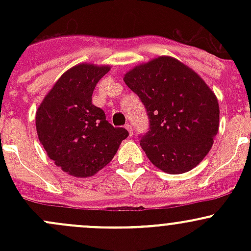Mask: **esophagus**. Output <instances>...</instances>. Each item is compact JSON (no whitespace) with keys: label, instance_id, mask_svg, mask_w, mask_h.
<instances>
[{"label":"esophagus","instance_id":"obj_1","mask_svg":"<svg viewBox=\"0 0 251 251\" xmlns=\"http://www.w3.org/2000/svg\"><path fill=\"white\" fill-rule=\"evenodd\" d=\"M125 128H126V130L128 131V135H130V136H132V133H133L132 126H131L130 124H126V125H125Z\"/></svg>","mask_w":251,"mask_h":251}]
</instances>
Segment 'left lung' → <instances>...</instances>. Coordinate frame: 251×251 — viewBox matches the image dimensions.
I'll return each mask as SVG.
<instances>
[{
	"instance_id": "obj_1",
	"label": "left lung",
	"mask_w": 251,
	"mask_h": 251,
	"mask_svg": "<svg viewBox=\"0 0 251 251\" xmlns=\"http://www.w3.org/2000/svg\"><path fill=\"white\" fill-rule=\"evenodd\" d=\"M124 81L148 113L151 127L140 144L151 163L171 175L196 168L219 131L220 107L211 88L193 69L169 55L132 68Z\"/></svg>"
}]
</instances>
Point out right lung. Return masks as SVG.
<instances>
[{
	"label": "right lung",
	"mask_w": 251,
	"mask_h": 251,
	"mask_svg": "<svg viewBox=\"0 0 251 251\" xmlns=\"http://www.w3.org/2000/svg\"><path fill=\"white\" fill-rule=\"evenodd\" d=\"M110 65L81 63L57 80L36 110V131L47 155L64 173L91 177L110 163L128 136L92 104L96 85Z\"/></svg>",
	"instance_id": "obj_1"
}]
</instances>
